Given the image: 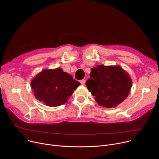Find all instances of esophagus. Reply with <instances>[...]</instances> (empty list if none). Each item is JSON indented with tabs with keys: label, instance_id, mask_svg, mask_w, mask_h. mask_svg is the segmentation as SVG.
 Instances as JSON below:
<instances>
[{
	"label": "esophagus",
	"instance_id": "34e87169",
	"mask_svg": "<svg viewBox=\"0 0 159 159\" xmlns=\"http://www.w3.org/2000/svg\"><path fill=\"white\" fill-rule=\"evenodd\" d=\"M85 80L84 79H82V80H81L80 81V84H82V85H84V84H85Z\"/></svg>",
	"mask_w": 159,
	"mask_h": 159
}]
</instances>
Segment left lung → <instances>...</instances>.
<instances>
[{
  "instance_id": "8db88e82",
  "label": "left lung",
  "mask_w": 159,
  "mask_h": 159,
  "mask_svg": "<svg viewBox=\"0 0 159 159\" xmlns=\"http://www.w3.org/2000/svg\"><path fill=\"white\" fill-rule=\"evenodd\" d=\"M89 75L86 85L99 106L115 107L128 97L132 80L120 66L98 65L91 69Z\"/></svg>"
}]
</instances>
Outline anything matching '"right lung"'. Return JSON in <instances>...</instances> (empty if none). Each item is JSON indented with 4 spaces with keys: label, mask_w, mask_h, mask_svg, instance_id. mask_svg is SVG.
<instances>
[{
    "label": "right lung",
    "mask_w": 159,
    "mask_h": 159,
    "mask_svg": "<svg viewBox=\"0 0 159 159\" xmlns=\"http://www.w3.org/2000/svg\"><path fill=\"white\" fill-rule=\"evenodd\" d=\"M80 82L62 68L44 69L31 81L35 97L50 107H57L68 102Z\"/></svg>",
    "instance_id": "right-lung-1"
}]
</instances>
